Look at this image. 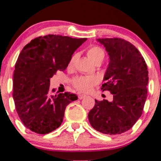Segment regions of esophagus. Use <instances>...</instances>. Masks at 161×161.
I'll use <instances>...</instances> for the list:
<instances>
[{
  "label": "esophagus",
  "instance_id": "1",
  "mask_svg": "<svg viewBox=\"0 0 161 161\" xmlns=\"http://www.w3.org/2000/svg\"><path fill=\"white\" fill-rule=\"evenodd\" d=\"M78 97H79V100H82V99L85 98V95H82V94H79V95L78 96Z\"/></svg>",
  "mask_w": 161,
  "mask_h": 161
}]
</instances>
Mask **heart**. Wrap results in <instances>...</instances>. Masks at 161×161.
<instances>
[{
  "label": "heart",
  "instance_id": "1",
  "mask_svg": "<svg viewBox=\"0 0 161 161\" xmlns=\"http://www.w3.org/2000/svg\"><path fill=\"white\" fill-rule=\"evenodd\" d=\"M86 55L94 64H97V63H101L104 59L105 52L100 47L92 45L86 50ZM75 60L76 54H75L71 57L69 61V67L71 68L74 65ZM97 83H98V79L94 76H79L75 78L72 81L73 86L79 92H83L90 91L93 88V86L97 85Z\"/></svg>",
  "mask_w": 161,
  "mask_h": 161
}]
</instances>
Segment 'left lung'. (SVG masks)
I'll return each mask as SVG.
<instances>
[{
    "label": "left lung",
    "mask_w": 161,
    "mask_h": 161,
    "mask_svg": "<svg viewBox=\"0 0 161 161\" xmlns=\"http://www.w3.org/2000/svg\"><path fill=\"white\" fill-rule=\"evenodd\" d=\"M97 40L110 56L101 90L114 94L113 101L96 100L89 121L94 129L103 134H121L134 125L143 111L148 69L140 52L130 42L117 37Z\"/></svg>",
    "instance_id": "1"
}]
</instances>
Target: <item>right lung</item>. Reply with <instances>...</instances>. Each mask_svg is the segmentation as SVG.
Here are the masks:
<instances>
[{
  "instance_id": "right-lung-1",
  "label": "right lung",
  "mask_w": 161,
  "mask_h": 161,
  "mask_svg": "<svg viewBox=\"0 0 161 161\" xmlns=\"http://www.w3.org/2000/svg\"><path fill=\"white\" fill-rule=\"evenodd\" d=\"M86 38L47 35L32 40L22 50L13 75V99L22 124L37 134H47L61 125L65 108L77 96L52 94L50 79L65 70L73 53Z\"/></svg>"
}]
</instances>
